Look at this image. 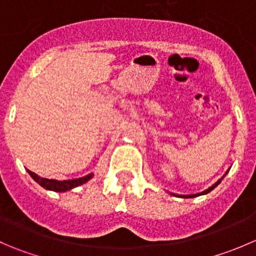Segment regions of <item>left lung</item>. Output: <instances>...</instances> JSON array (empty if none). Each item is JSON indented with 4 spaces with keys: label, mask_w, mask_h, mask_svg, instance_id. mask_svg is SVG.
<instances>
[{
    "label": "left lung",
    "mask_w": 256,
    "mask_h": 256,
    "mask_svg": "<svg viewBox=\"0 0 256 256\" xmlns=\"http://www.w3.org/2000/svg\"><path fill=\"white\" fill-rule=\"evenodd\" d=\"M228 174V171L226 172V174ZM226 174H224V176H226ZM224 176L220 178V180H216V183H214L213 186H210V187L208 188V190H203V192H200V193H196V194H174V193H171V194H174V196H176V197H180V198H194V197H198V196H203V194H207V193H209L210 192V190H213L214 188L216 187V186L219 184V183L222 182V180H223L224 178Z\"/></svg>",
    "instance_id": "left-lung-1"
}]
</instances>
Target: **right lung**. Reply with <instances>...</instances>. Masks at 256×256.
Instances as JSON below:
<instances>
[{
  "instance_id": "right-lung-1",
  "label": "right lung",
  "mask_w": 256,
  "mask_h": 256,
  "mask_svg": "<svg viewBox=\"0 0 256 256\" xmlns=\"http://www.w3.org/2000/svg\"><path fill=\"white\" fill-rule=\"evenodd\" d=\"M28 174H30V177L36 180L40 186H42L43 188L48 190H54V192H66V190H70L73 188L78 187V186L84 184L86 183L88 180H90L94 174H86L84 177H80V178H76V180H48V178H42L40 177L38 174H36L34 172L30 171L27 170Z\"/></svg>"
}]
</instances>
